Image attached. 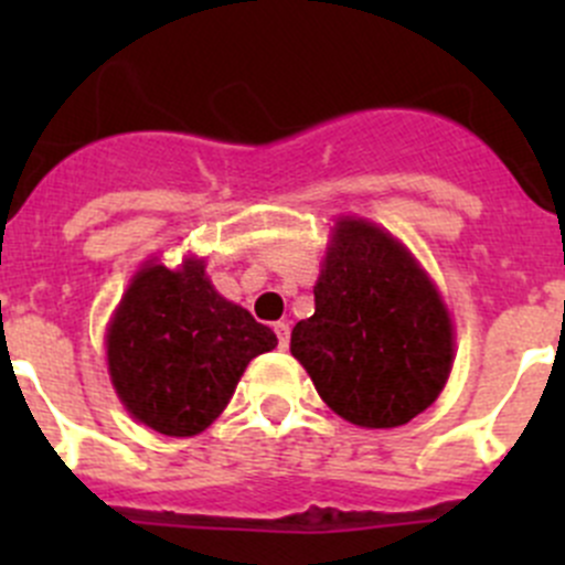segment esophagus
Listing matches in <instances>:
<instances>
[{
  "mask_svg": "<svg viewBox=\"0 0 565 565\" xmlns=\"http://www.w3.org/2000/svg\"><path fill=\"white\" fill-rule=\"evenodd\" d=\"M273 330H276V335H278V347H281V350H287V347H289V324L287 322H276V324H273Z\"/></svg>",
  "mask_w": 565,
  "mask_h": 565,
  "instance_id": "esophagus-1",
  "label": "esophagus"
}]
</instances>
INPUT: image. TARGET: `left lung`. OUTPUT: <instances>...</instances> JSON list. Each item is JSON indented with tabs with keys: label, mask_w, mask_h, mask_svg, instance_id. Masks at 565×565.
<instances>
[{
	"label": "left lung",
	"mask_w": 565,
	"mask_h": 565,
	"mask_svg": "<svg viewBox=\"0 0 565 565\" xmlns=\"http://www.w3.org/2000/svg\"><path fill=\"white\" fill-rule=\"evenodd\" d=\"M322 402L355 426L424 413L451 374L454 333L413 256L366 221H339L315 287V317L289 341Z\"/></svg>",
	"instance_id": "8db88e82"
}]
</instances>
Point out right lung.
<instances>
[{
    "label": "right lung",
    "instance_id": "1",
    "mask_svg": "<svg viewBox=\"0 0 565 565\" xmlns=\"http://www.w3.org/2000/svg\"><path fill=\"white\" fill-rule=\"evenodd\" d=\"M108 372L134 418L169 437L207 429L276 333L213 289L199 259L147 265L108 328Z\"/></svg>",
    "mask_w": 565,
    "mask_h": 565
}]
</instances>
